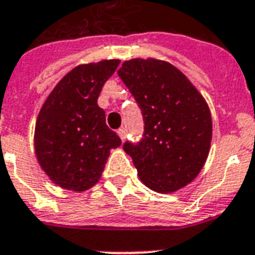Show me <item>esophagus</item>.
Segmentation results:
<instances>
[{"label":"esophagus","instance_id":"1","mask_svg":"<svg viewBox=\"0 0 255 255\" xmlns=\"http://www.w3.org/2000/svg\"><path fill=\"white\" fill-rule=\"evenodd\" d=\"M118 134H119V137H121L122 141H123L124 138H126V136H127V129L124 127L119 128V129H118Z\"/></svg>","mask_w":255,"mask_h":255}]
</instances>
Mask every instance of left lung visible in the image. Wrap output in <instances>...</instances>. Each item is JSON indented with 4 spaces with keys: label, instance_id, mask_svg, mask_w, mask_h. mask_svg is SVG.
I'll return each mask as SVG.
<instances>
[{
    "label": "left lung",
    "instance_id": "obj_1",
    "mask_svg": "<svg viewBox=\"0 0 255 255\" xmlns=\"http://www.w3.org/2000/svg\"><path fill=\"white\" fill-rule=\"evenodd\" d=\"M118 74L144 119L142 138L124 142V152L150 190L177 191L199 174L210 152L208 105L181 70L162 60H128Z\"/></svg>",
    "mask_w": 255,
    "mask_h": 255
}]
</instances>
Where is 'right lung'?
<instances>
[{"instance_id": "add662e5", "label": "right lung", "mask_w": 255, "mask_h": 255, "mask_svg": "<svg viewBox=\"0 0 255 255\" xmlns=\"http://www.w3.org/2000/svg\"><path fill=\"white\" fill-rule=\"evenodd\" d=\"M121 60L78 65L56 85L35 124V153L49 179L85 191L98 182L110 150L122 144L98 106L103 85Z\"/></svg>"}]
</instances>
